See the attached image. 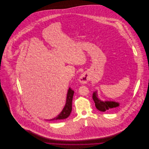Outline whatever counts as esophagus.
I'll list each match as a JSON object with an SVG mask.
<instances>
[{
    "label": "esophagus",
    "instance_id": "1",
    "mask_svg": "<svg viewBox=\"0 0 149 149\" xmlns=\"http://www.w3.org/2000/svg\"><path fill=\"white\" fill-rule=\"evenodd\" d=\"M89 80V77L86 73H82L79 78V81L82 84H85Z\"/></svg>",
    "mask_w": 149,
    "mask_h": 149
}]
</instances>
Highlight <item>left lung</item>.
<instances>
[{"mask_svg": "<svg viewBox=\"0 0 149 149\" xmlns=\"http://www.w3.org/2000/svg\"><path fill=\"white\" fill-rule=\"evenodd\" d=\"M93 99L95 103V107L101 112H106L107 111L117 108L120 107V103L115 101L111 100H104L103 101L99 99L97 91L93 92Z\"/></svg>", "mask_w": 149, "mask_h": 149, "instance_id": "1", "label": "left lung"}]
</instances>
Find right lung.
Instances as JSON below:
<instances>
[{"label":"right lung","mask_w":149,"mask_h":149,"mask_svg":"<svg viewBox=\"0 0 149 149\" xmlns=\"http://www.w3.org/2000/svg\"><path fill=\"white\" fill-rule=\"evenodd\" d=\"M74 92L71 89V88H69L67 93V97H66V103L65 104L64 108L63 109L62 111L60 112V113L57 115L56 117L51 119L49 120H64L66 118H68L70 114L71 113V110H72V97L74 95Z\"/></svg>","instance_id":"1"}]
</instances>
